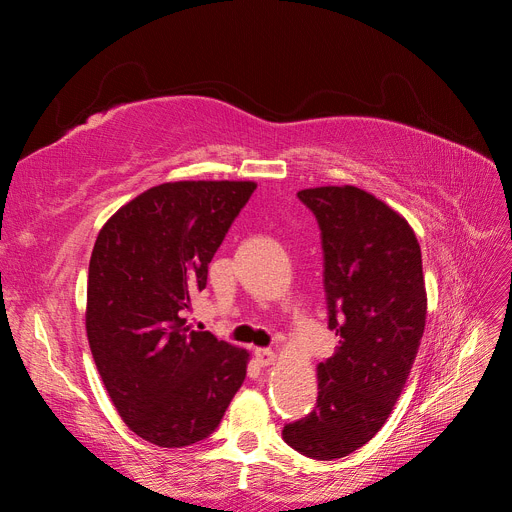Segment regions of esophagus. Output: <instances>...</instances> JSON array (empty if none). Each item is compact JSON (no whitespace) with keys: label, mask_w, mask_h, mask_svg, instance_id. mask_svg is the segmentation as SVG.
<instances>
[{"label":"esophagus","mask_w":512,"mask_h":512,"mask_svg":"<svg viewBox=\"0 0 512 512\" xmlns=\"http://www.w3.org/2000/svg\"><path fill=\"white\" fill-rule=\"evenodd\" d=\"M254 356H256L258 365H262V367H267V365H271L275 361V352L269 350V348H256Z\"/></svg>","instance_id":"esophagus-1"}]
</instances>
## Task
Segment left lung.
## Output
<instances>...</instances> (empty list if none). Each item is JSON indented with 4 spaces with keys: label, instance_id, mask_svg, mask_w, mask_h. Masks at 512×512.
<instances>
[{
    "label": "left lung",
    "instance_id": "left-lung-1",
    "mask_svg": "<svg viewBox=\"0 0 512 512\" xmlns=\"http://www.w3.org/2000/svg\"><path fill=\"white\" fill-rule=\"evenodd\" d=\"M324 254L329 329L339 337L318 365L316 408L284 425L305 457L331 461L376 436L401 395L425 331L421 245L397 211L354 185L301 190Z\"/></svg>",
    "mask_w": 512,
    "mask_h": 512
}]
</instances>
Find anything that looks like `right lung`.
<instances>
[{
	"mask_svg": "<svg viewBox=\"0 0 512 512\" xmlns=\"http://www.w3.org/2000/svg\"><path fill=\"white\" fill-rule=\"evenodd\" d=\"M254 181L162 183L123 205L96 239L85 327L111 401L136 436L190 446L218 429L250 354L185 312Z\"/></svg>",
	"mask_w": 512,
	"mask_h": 512,
	"instance_id": "add662e5",
	"label": "right lung"
}]
</instances>
